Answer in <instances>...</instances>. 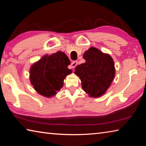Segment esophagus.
<instances>
[{
	"mask_svg": "<svg viewBox=\"0 0 146 146\" xmlns=\"http://www.w3.org/2000/svg\"><path fill=\"white\" fill-rule=\"evenodd\" d=\"M71 67H72V68H75V67L76 66L78 65V62L77 61H73L71 62Z\"/></svg>",
	"mask_w": 146,
	"mask_h": 146,
	"instance_id": "obj_1",
	"label": "esophagus"
}]
</instances>
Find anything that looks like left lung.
<instances>
[{
	"label": "left lung",
	"instance_id": "8db88e82",
	"mask_svg": "<svg viewBox=\"0 0 146 146\" xmlns=\"http://www.w3.org/2000/svg\"><path fill=\"white\" fill-rule=\"evenodd\" d=\"M86 62L75 68L82 88L91 97L104 94L115 77L114 62L110 55L91 47L83 55Z\"/></svg>",
	"mask_w": 146,
	"mask_h": 146
}]
</instances>
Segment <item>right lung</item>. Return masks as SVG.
<instances>
[{
    "label": "right lung",
    "mask_w": 146,
    "mask_h": 146,
    "mask_svg": "<svg viewBox=\"0 0 146 146\" xmlns=\"http://www.w3.org/2000/svg\"><path fill=\"white\" fill-rule=\"evenodd\" d=\"M70 63L69 58L61 51L44 56L30 70V80L35 90L46 97L56 95L63 86L66 75L72 72L68 68Z\"/></svg>",
    "instance_id": "obj_1"
}]
</instances>
